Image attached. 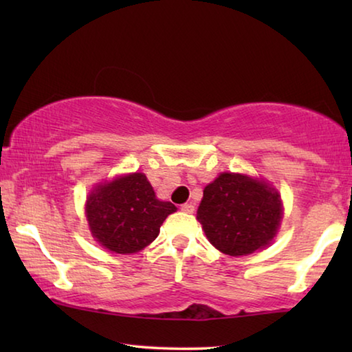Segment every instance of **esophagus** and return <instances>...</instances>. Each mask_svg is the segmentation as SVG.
I'll use <instances>...</instances> for the list:
<instances>
[{
  "instance_id": "obj_1",
  "label": "esophagus",
  "mask_w": 352,
  "mask_h": 352,
  "mask_svg": "<svg viewBox=\"0 0 352 352\" xmlns=\"http://www.w3.org/2000/svg\"><path fill=\"white\" fill-rule=\"evenodd\" d=\"M182 211L188 212V214H192L194 212V205L192 204H184V205H182Z\"/></svg>"
}]
</instances>
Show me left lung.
Listing matches in <instances>:
<instances>
[{"label": "left lung", "instance_id": "1", "mask_svg": "<svg viewBox=\"0 0 352 352\" xmlns=\"http://www.w3.org/2000/svg\"><path fill=\"white\" fill-rule=\"evenodd\" d=\"M281 216L278 190L262 180L228 172L208 184L197 210L208 239L230 256H245L269 245Z\"/></svg>", "mask_w": 352, "mask_h": 352}]
</instances>
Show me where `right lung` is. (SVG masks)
<instances>
[{"instance_id": "add662e5", "label": "right lung", "mask_w": 352, "mask_h": 352, "mask_svg": "<svg viewBox=\"0 0 352 352\" xmlns=\"http://www.w3.org/2000/svg\"><path fill=\"white\" fill-rule=\"evenodd\" d=\"M177 208L160 201L144 174L135 172L93 189L87 219L93 237L119 254L136 253L155 241L160 226Z\"/></svg>"}]
</instances>
